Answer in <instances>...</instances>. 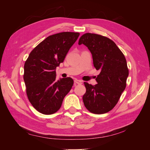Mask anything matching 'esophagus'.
I'll return each instance as SVG.
<instances>
[{"instance_id": "1", "label": "esophagus", "mask_w": 150, "mask_h": 150, "mask_svg": "<svg viewBox=\"0 0 150 150\" xmlns=\"http://www.w3.org/2000/svg\"><path fill=\"white\" fill-rule=\"evenodd\" d=\"M74 83L76 84H82V82H81V81L78 80V79H75L74 80Z\"/></svg>"}]
</instances>
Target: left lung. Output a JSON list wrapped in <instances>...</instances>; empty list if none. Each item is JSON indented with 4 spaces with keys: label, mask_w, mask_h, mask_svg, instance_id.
I'll return each mask as SVG.
<instances>
[{
    "label": "left lung",
    "mask_w": 150,
    "mask_h": 150,
    "mask_svg": "<svg viewBox=\"0 0 150 150\" xmlns=\"http://www.w3.org/2000/svg\"><path fill=\"white\" fill-rule=\"evenodd\" d=\"M78 44L88 48L94 67L100 71L96 79L98 84L84 83V104L91 112L104 114L116 106L125 89L129 74L125 57L112 40L101 35L84 34Z\"/></svg>",
    "instance_id": "1"
}]
</instances>
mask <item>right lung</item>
<instances>
[{
	"label": "right lung",
	"mask_w": 150,
	"mask_h": 150,
	"mask_svg": "<svg viewBox=\"0 0 150 150\" xmlns=\"http://www.w3.org/2000/svg\"><path fill=\"white\" fill-rule=\"evenodd\" d=\"M78 33L64 32L50 35L30 53L24 64V80L30 103L44 115L59 110L73 85L71 78L56 80V67L64 61Z\"/></svg>",
	"instance_id": "1"
}]
</instances>
